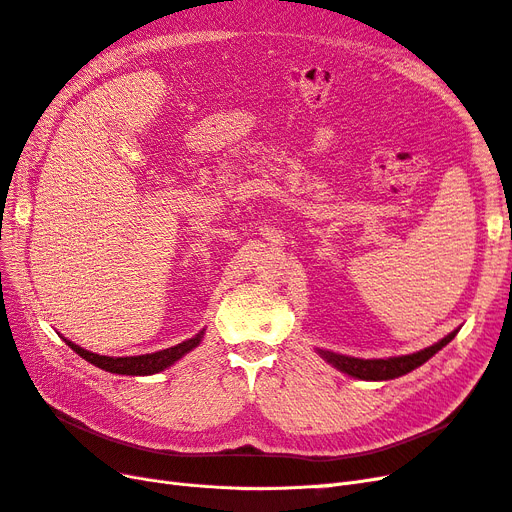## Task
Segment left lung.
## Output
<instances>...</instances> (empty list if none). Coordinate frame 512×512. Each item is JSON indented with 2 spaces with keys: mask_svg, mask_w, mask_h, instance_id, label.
<instances>
[{
  "mask_svg": "<svg viewBox=\"0 0 512 512\" xmlns=\"http://www.w3.org/2000/svg\"><path fill=\"white\" fill-rule=\"evenodd\" d=\"M457 335V331L448 333L444 339H440L438 344H433L421 352L406 354V356H393V359H354V356H344L337 352L329 350H320V356L339 371H344L348 376L361 378V380H393L408 374V371L416 369L418 365H423L429 361L433 354L442 350L451 339Z\"/></svg>",
  "mask_w": 512,
  "mask_h": 512,
  "instance_id": "8db88e82",
  "label": "left lung"
}]
</instances>
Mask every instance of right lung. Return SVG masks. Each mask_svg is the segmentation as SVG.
I'll list each match as a JSON object with an SVG mask.
<instances>
[{"mask_svg":"<svg viewBox=\"0 0 512 512\" xmlns=\"http://www.w3.org/2000/svg\"><path fill=\"white\" fill-rule=\"evenodd\" d=\"M203 339V331H200L196 337L188 339V342L177 344L173 348H166L160 352H151V354H141V356H102L96 352L83 350L81 346H76L68 339L64 342L79 354L83 356L85 361H89L91 365H96L104 371H111V374H126V376H149V374H158V371L166 369L173 365L175 361H179L183 354H188L192 348H196Z\"/></svg>","mask_w":512,"mask_h":512,"instance_id":"1","label":"right lung"}]
</instances>
